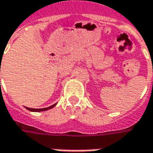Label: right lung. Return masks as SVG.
<instances>
[{
  "label": "right lung",
  "mask_w": 153,
  "mask_h": 153,
  "mask_svg": "<svg viewBox=\"0 0 153 153\" xmlns=\"http://www.w3.org/2000/svg\"><path fill=\"white\" fill-rule=\"evenodd\" d=\"M56 106V104L54 105H52V106H51L49 107H46V108H41V109H35V108H29V107H26V109L29 111H46L48 110V109H51V108H52V107H54Z\"/></svg>",
  "instance_id": "right-lung-1"
}]
</instances>
